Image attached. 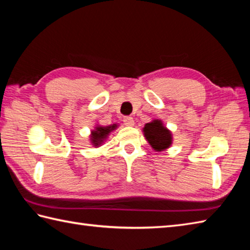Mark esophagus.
I'll return each mask as SVG.
<instances>
[{
  "label": "esophagus",
  "mask_w": 250,
  "mask_h": 250,
  "mask_svg": "<svg viewBox=\"0 0 250 250\" xmlns=\"http://www.w3.org/2000/svg\"><path fill=\"white\" fill-rule=\"evenodd\" d=\"M124 122H125V125H134V120H133V118H132L131 116H125V118H124Z\"/></svg>",
  "instance_id": "esophagus-1"
}]
</instances>
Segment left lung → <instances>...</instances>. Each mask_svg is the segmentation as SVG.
Here are the masks:
<instances>
[{
  "label": "left lung",
  "instance_id": "8db88e82",
  "mask_svg": "<svg viewBox=\"0 0 250 250\" xmlns=\"http://www.w3.org/2000/svg\"><path fill=\"white\" fill-rule=\"evenodd\" d=\"M144 133L148 143L158 151L166 149L172 143L171 133L164 128L160 120L147 124L144 128Z\"/></svg>",
  "mask_w": 250,
  "mask_h": 250
}]
</instances>
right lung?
<instances>
[{"label": "right lung", "mask_w": 250, "mask_h": 250, "mask_svg": "<svg viewBox=\"0 0 250 250\" xmlns=\"http://www.w3.org/2000/svg\"><path fill=\"white\" fill-rule=\"evenodd\" d=\"M115 125L106 126V128H103V126H98L97 131H94L93 133H92V142H93V144L95 146L99 145L100 143L103 141V139H105L106 135H107L111 130L115 129Z\"/></svg>", "instance_id": "1"}]
</instances>
